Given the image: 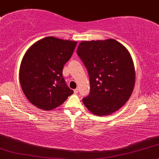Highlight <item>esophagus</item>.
I'll return each instance as SVG.
<instances>
[{"instance_id":"esophagus-1","label":"esophagus","mask_w":159,"mask_h":159,"mask_svg":"<svg viewBox=\"0 0 159 159\" xmlns=\"http://www.w3.org/2000/svg\"><path fill=\"white\" fill-rule=\"evenodd\" d=\"M78 91H79V90H78L77 89H74V93H75V94H76V93H78Z\"/></svg>"}]
</instances>
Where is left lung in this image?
Returning <instances> with one entry per match:
<instances>
[{
    "instance_id": "obj_1",
    "label": "left lung",
    "mask_w": 159,
    "mask_h": 159,
    "mask_svg": "<svg viewBox=\"0 0 159 159\" xmlns=\"http://www.w3.org/2000/svg\"><path fill=\"white\" fill-rule=\"evenodd\" d=\"M87 68L91 91L83 102L93 114L106 116L120 108L131 96L134 65L125 47L113 39L83 41L76 50Z\"/></svg>"
}]
</instances>
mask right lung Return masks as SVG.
I'll return each mask as SVG.
<instances>
[{
	"mask_svg": "<svg viewBox=\"0 0 159 159\" xmlns=\"http://www.w3.org/2000/svg\"><path fill=\"white\" fill-rule=\"evenodd\" d=\"M76 44V41L46 37L27 50L20 68V82L32 105L50 111L62 105L74 93L66 85L62 70Z\"/></svg>",
	"mask_w": 159,
	"mask_h": 159,
	"instance_id": "obj_1",
	"label": "right lung"
}]
</instances>
